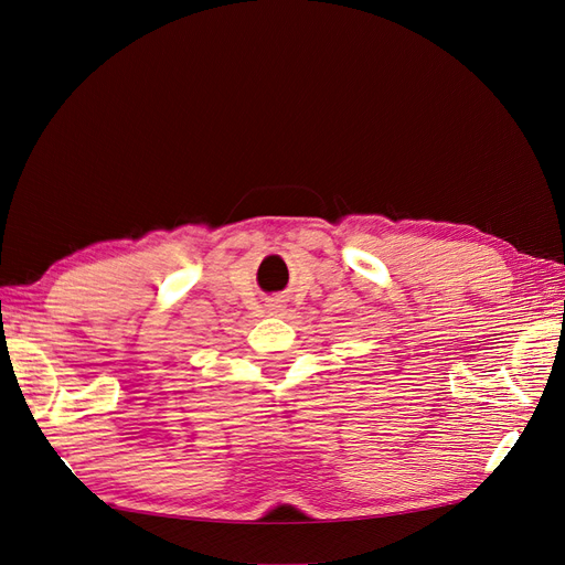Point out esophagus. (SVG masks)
Wrapping results in <instances>:
<instances>
[{
    "mask_svg": "<svg viewBox=\"0 0 565 565\" xmlns=\"http://www.w3.org/2000/svg\"><path fill=\"white\" fill-rule=\"evenodd\" d=\"M284 302H286V300H284L281 296H275V298H269V300H267V307L271 309V315H279V311H281L284 307H286Z\"/></svg>",
    "mask_w": 565,
    "mask_h": 565,
    "instance_id": "esophagus-1",
    "label": "esophagus"
}]
</instances>
